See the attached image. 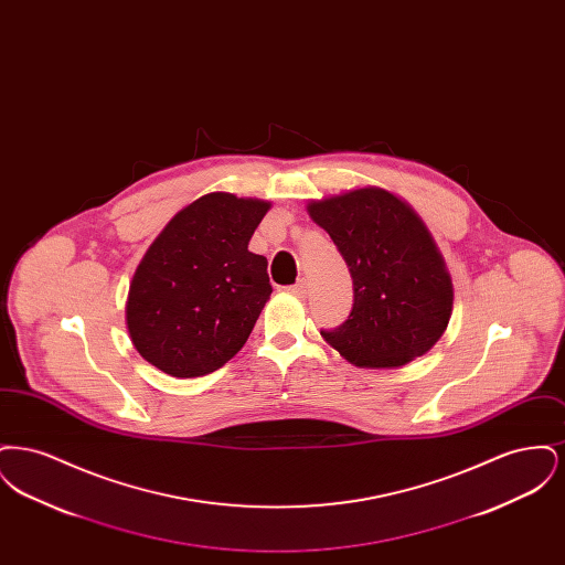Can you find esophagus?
Returning a JSON list of instances; mask_svg holds the SVG:
<instances>
[{"label":"esophagus","mask_w":565,"mask_h":565,"mask_svg":"<svg viewBox=\"0 0 565 565\" xmlns=\"http://www.w3.org/2000/svg\"><path fill=\"white\" fill-rule=\"evenodd\" d=\"M288 292H290V295H295L296 298H305L309 290H307V284H305V281H300V284H295V286H290V288H288Z\"/></svg>","instance_id":"1"}]
</instances>
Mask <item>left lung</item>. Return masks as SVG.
<instances>
[{
	"label": "left lung",
	"instance_id": "8db88e82",
	"mask_svg": "<svg viewBox=\"0 0 565 565\" xmlns=\"http://www.w3.org/2000/svg\"><path fill=\"white\" fill-rule=\"evenodd\" d=\"M345 258L353 279L348 322L322 330L351 364L401 369L447 330L454 284L424 220L390 190L364 186L307 205Z\"/></svg>",
	"mask_w": 565,
	"mask_h": 565
}]
</instances>
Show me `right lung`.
<instances>
[{
    "label": "right lung",
    "instance_id": "right-lung-1",
    "mask_svg": "<svg viewBox=\"0 0 565 565\" xmlns=\"http://www.w3.org/2000/svg\"><path fill=\"white\" fill-rule=\"evenodd\" d=\"M269 201L210 192L173 215L135 269L127 330L135 350L178 379L222 369L269 300L267 258L247 249Z\"/></svg>",
    "mask_w": 565,
    "mask_h": 565
}]
</instances>
